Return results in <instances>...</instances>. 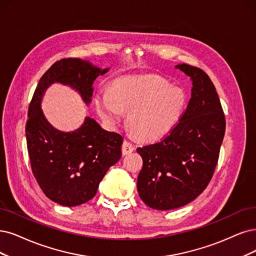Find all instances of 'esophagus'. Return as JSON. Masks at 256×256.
Instances as JSON below:
<instances>
[{"instance_id": "esophagus-1", "label": "esophagus", "mask_w": 256, "mask_h": 256, "mask_svg": "<svg viewBox=\"0 0 256 256\" xmlns=\"http://www.w3.org/2000/svg\"><path fill=\"white\" fill-rule=\"evenodd\" d=\"M134 150H135V146H134L133 144H130V141H128V140L123 141V144H122V154L123 155L130 154Z\"/></svg>"}]
</instances>
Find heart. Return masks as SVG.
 Masks as SVG:
<instances>
[{
  "label": "heart",
  "instance_id": "heart-1",
  "mask_svg": "<svg viewBox=\"0 0 256 256\" xmlns=\"http://www.w3.org/2000/svg\"><path fill=\"white\" fill-rule=\"evenodd\" d=\"M96 108L110 124L119 122L123 110H128V123L134 135L155 140L168 134L180 120L186 108V94L162 78L128 77L114 83L112 92L101 90Z\"/></svg>",
  "mask_w": 256,
  "mask_h": 256
}]
</instances>
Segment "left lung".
<instances>
[{
  "instance_id": "obj_1",
  "label": "left lung",
  "mask_w": 256,
  "mask_h": 256,
  "mask_svg": "<svg viewBox=\"0 0 256 256\" xmlns=\"http://www.w3.org/2000/svg\"><path fill=\"white\" fill-rule=\"evenodd\" d=\"M192 81L191 99L178 124L153 144L138 148L144 160L137 179L142 202L155 210H172L193 202L213 176L226 130L222 104L204 70L175 66Z\"/></svg>"
}]
</instances>
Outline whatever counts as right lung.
<instances>
[{"label": "right lung", "mask_w": 256, "mask_h": 256, "mask_svg": "<svg viewBox=\"0 0 256 256\" xmlns=\"http://www.w3.org/2000/svg\"><path fill=\"white\" fill-rule=\"evenodd\" d=\"M108 70L77 58L56 61L41 77L28 108L26 141L32 173L44 194L61 206H79L96 195L108 170L121 158L123 138L90 117L74 130L56 128L41 108L43 96L52 84L60 83L88 106L94 80Z\"/></svg>", "instance_id": "obj_1"}]
</instances>
